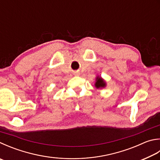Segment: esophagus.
Instances as JSON below:
<instances>
[{
	"label": "esophagus",
	"mask_w": 160,
	"mask_h": 160,
	"mask_svg": "<svg viewBox=\"0 0 160 160\" xmlns=\"http://www.w3.org/2000/svg\"><path fill=\"white\" fill-rule=\"evenodd\" d=\"M80 73H78V72H75V75H79Z\"/></svg>",
	"instance_id": "obj_1"
}]
</instances>
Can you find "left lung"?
<instances>
[{"mask_svg": "<svg viewBox=\"0 0 160 160\" xmlns=\"http://www.w3.org/2000/svg\"><path fill=\"white\" fill-rule=\"evenodd\" d=\"M94 86L97 89H103L106 87V82L103 78H101L99 75L96 77V82L94 83Z\"/></svg>", "mask_w": 160, "mask_h": 160, "instance_id": "left-lung-1", "label": "left lung"}]
</instances>
